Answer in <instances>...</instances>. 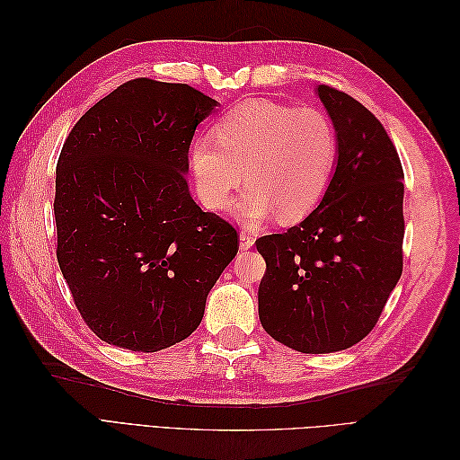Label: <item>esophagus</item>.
<instances>
[{"label":"esophagus","mask_w":460,"mask_h":460,"mask_svg":"<svg viewBox=\"0 0 460 460\" xmlns=\"http://www.w3.org/2000/svg\"><path fill=\"white\" fill-rule=\"evenodd\" d=\"M253 245H255V235H253L252 232L243 230V232L240 234V247H242V249H252Z\"/></svg>","instance_id":"esophagus-1"}]
</instances>
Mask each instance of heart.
I'll list each match as a JSON object with an SVG mask.
<instances>
[{"label":"heart","instance_id":"b5f03b06","mask_svg":"<svg viewBox=\"0 0 460 460\" xmlns=\"http://www.w3.org/2000/svg\"><path fill=\"white\" fill-rule=\"evenodd\" d=\"M213 132L215 140L199 137L190 153L198 193L211 211H226L247 180L252 186L235 203L240 218L259 225L278 211L294 222L330 188L338 132L323 109L252 100L222 117Z\"/></svg>","mask_w":460,"mask_h":460}]
</instances>
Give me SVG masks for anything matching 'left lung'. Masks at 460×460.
I'll list each match as a JSON object with an SVG mask.
<instances>
[{
	"label": "left lung",
	"instance_id": "8db88e82",
	"mask_svg": "<svg viewBox=\"0 0 460 460\" xmlns=\"http://www.w3.org/2000/svg\"><path fill=\"white\" fill-rule=\"evenodd\" d=\"M338 132V164L314 211L262 235L259 318L301 353L341 351L367 338L402 272V166L382 122L349 93L320 84Z\"/></svg>",
	"mask_w": 460,
	"mask_h": 460
}]
</instances>
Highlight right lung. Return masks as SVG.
Listing matches in <instances>:
<instances>
[{
	"label": "right lung",
	"mask_w": 460,
	"mask_h": 460,
	"mask_svg": "<svg viewBox=\"0 0 460 460\" xmlns=\"http://www.w3.org/2000/svg\"><path fill=\"white\" fill-rule=\"evenodd\" d=\"M217 107L188 84L124 82L88 109L55 176L58 261L97 338L153 353L186 340L240 235L188 190L198 124Z\"/></svg>",
	"instance_id": "add662e5"
}]
</instances>
